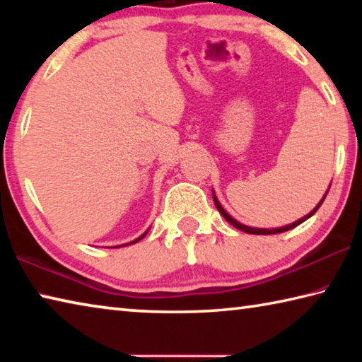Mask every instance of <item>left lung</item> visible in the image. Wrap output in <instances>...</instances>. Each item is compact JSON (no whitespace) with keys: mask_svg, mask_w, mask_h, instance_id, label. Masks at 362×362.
Returning a JSON list of instances; mask_svg holds the SVG:
<instances>
[{"mask_svg":"<svg viewBox=\"0 0 362 362\" xmlns=\"http://www.w3.org/2000/svg\"><path fill=\"white\" fill-rule=\"evenodd\" d=\"M329 188H330V185H329ZM329 188H327V192H329ZM327 192L324 193V196H322V199L320 201V203L316 204V207L313 211H311L310 214H306L305 217H302V218H298L297 222H293V223H291V225H286V226H279V228H254V226H247V225H244V223H240L238 222V220H235L233 218L228 212H226L223 207H222V204L218 203V199H217V196H216V192H214L212 189V198H214V203H216V207L218 209V212L222 214L223 216V218L226 220V222L228 223H231L233 226H235V228H238V230H241V231H244V233H249V235H276V233H284V231H287V230H292V228H296L297 225H300V223H303L306 218H310L311 216H313V214L320 209V206L322 204V201L326 199V196H327Z\"/></svg>","mask_w":362,"mask_h":362,"instance_id":"1","label":"left lung"}]
</instances>
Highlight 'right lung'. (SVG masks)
<instances>
[{
    "instance_id": "1",
    "label": "right lung",
    "mask_w": 362,
    "mask_h": 362,
    "mask_svg": "<svg viewBox=\"0 0 362 362\" xmlns=\"http://www.w3.org/2000/svg\"><path fill=\"white\" fill-rule=\"evenodd\" d=\"M146 233H148V230H146V231L144 233V235H140V236L137 238V240H134V241H131V243H127V244H121V246H129V244H134V243H139L140 240H142V238H145V235H146ZM121 246H116V247H121Z\"/></svg>"
}]
</instances>
